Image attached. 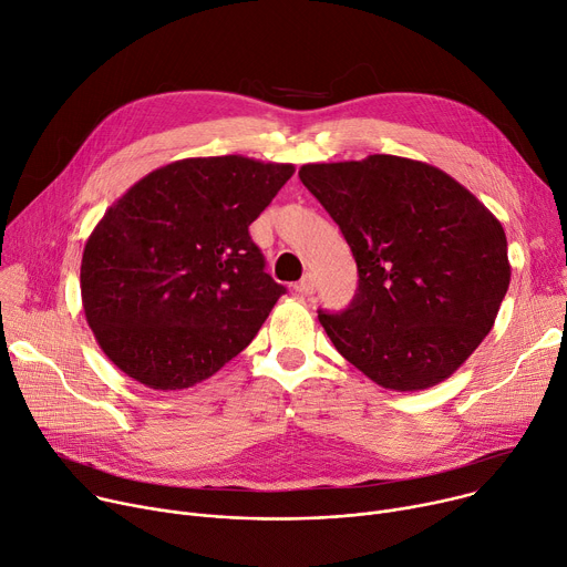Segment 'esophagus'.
Wrapping results in <instances>:
<instances>
[{"label":"esophagus","instance_id":"1","mask_svg":"<svg viewBox=\"0 0 567 567\" xmlns=\"http://www.w3.org/2000/svg\"><path fill=\"white\" fill-rule=\"evenodd\" d=\"M296 289L300 291V293H315V289H317V280H315V276L312 274H307V276H302V280L296 285Z\"/></svg>","mask_w":567,"mask_h":567}]
</instances>
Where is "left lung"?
<instances>
[{
    "instance_id": "1",
    "label": "left lung",
    "mask_w": 567,
    "mask_h": 567,
    "mask_svg": "<svg viewBox=\"0 0 567 567\" xmlns=\"http://www.w3.org/2000/svg\"><path fill=\"white\" fill-rule=\"evenodd\" d=\"M302 185L357 262L346 310H319L334 348L384 389L450 378L491 332L511 267L502 224L445 172L375 153L302 165Z\"/></svg>"
}]
</instances>
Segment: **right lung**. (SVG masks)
Here are the masks:
<instances>
[{
  "label": "right lung",
  "mask_w": 567,
  "mask_h": 567,
  "mask_svg": "<svg viewBox=\"0 0 567 567\" xmlns=\"http://www.w3.org/2000/svg\"><path fill=\"white\" fill-rule=\"evenodd\" d=\"M293 165L187 158L135 183L92 230L81 262L87 326L111 362L158 391L215 375L287 291L248 226Z\"/></svg>",
  "instance_id": "obj_1"
}]
</instances>
